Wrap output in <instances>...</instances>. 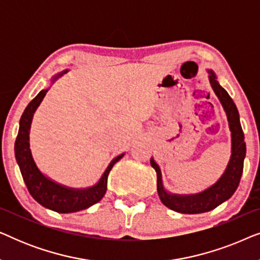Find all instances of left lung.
I'll return each instance as SVG.
<instances>
[{"instance_id": "left-lung-1", "label": "left lung", "mask_w": 260, "mask_h": 260, "mask_svg": "<svg viewBox=\"0 0 260 260\" xmlns=\"http://www.w3.org/2000/svg\"><path fill=\"white\" fill-rule=\"evenodd\" d=\"M209 74H211L209 83H211L213 91L218 95L220 103L222 104L223 110L226 111L230 130L232 133L231 134L232 136V155H231V159L225 173L218 180V182L202 193L194 195L170 194L163 188L161 170H159L157 163L152 158L150 159L151 167L157 174V193L162 204L173 211L183 213V214H198V213L209 212L218 207L223 201L229 200L232 197L239 186L241 175H243L246 144L244 142V133L241 129L239 112H238L237 106L230 94L216 81L215 74L212 71H209Z\"/></svg>"}]
</instances>
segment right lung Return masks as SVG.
<instances>
[{"instance_id":"obj_1","label":"right lung","mask_w":260,"mask_h":260,"mask_svg":"<svg viewBox=\"0 0 260 260\" xmlns=\"http://www.w3.org/2000/svg\"><path fill=\"white\" fill-rule=\"evenodd\" d=\"M66 72L67 71H63L62 73L55 76L52 81L56 80ZM47 91L48 90H42L27 105L26 110L21 116L19 134H17L15 141V157L17 165L20 167V172L22 174L28 191L39 204L58 213L83 211V209L91 207L92 205L102 200L106 193V188H108V176L110 170L112 169L116 162H118L123 157L124 154L112 159L103 174L101 180H99V182L94 184L93 187L85 188V189H74V188H67L61 186V184L55 183L54 181L46 177L39 170L33 159V156H31L29 149V130L35 110L40 105Z\"/></svg>"}]
</instances>
